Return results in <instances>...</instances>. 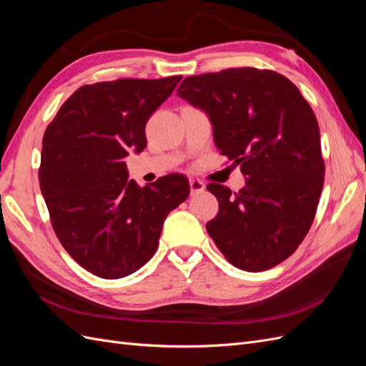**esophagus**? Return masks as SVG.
I'll return each instance as SVG.
<instances>
[{"label": "esophagus", "instance_id": "1", "mask_svg": "<svg viewBox=\"0 0 366 366\" xmlns=\"http://www.w3.org/2000/svg\"><path fill=\"white\" fill-rule=\"evenodd\" d=\"M189 186H191V194H200L204 191V183L198 179H191L189 180Z\"/></svg>", "mask_w": 366, "mask_h": 366}]
</instances>
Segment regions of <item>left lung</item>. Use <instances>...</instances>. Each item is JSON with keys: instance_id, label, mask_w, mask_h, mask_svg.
I'll return each mask as SVG.
<instances>
[{"instance_id": "left-lung-1", "label": "left lung", "mask_w": 366, "mask_h": 366, "mask_svg": "<svg viewBox=\"0 0 366 366\" xmlns=\"http://www.w3.org/2000/svg\"><path fill=\"white\" fill-rule=\"evenodd\" d=\"M177 94L209 116L217 148L246 177L235 194L207 184L219 203L207 234L235 267H274L305 238L322 192L325 163L312 107L285 76L252 67L189 76Z\"/></svg>"}]
</instances>
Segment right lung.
I'll list each match as a JSON object with an SVG mask.
<instances>
[{"instance_id": "add662e5", "label": "right lung", "mask_w": 366, "mask_h": 366, "mask_svg": "<svg viewBox=\"0 0 366 366\" xmlns=\"http://www.w3.org/2000/svg\"><path fill=\"white\" fill-rule=\"evenodd\" d=\"M182 76L84 85L42 137L39 186L54 234L70 257L104 280L124 278L159 247L163 221L189 197V182L164 175L140 187L125 157L147 147L145 125Z\"/></svg>"}]
</instances>
